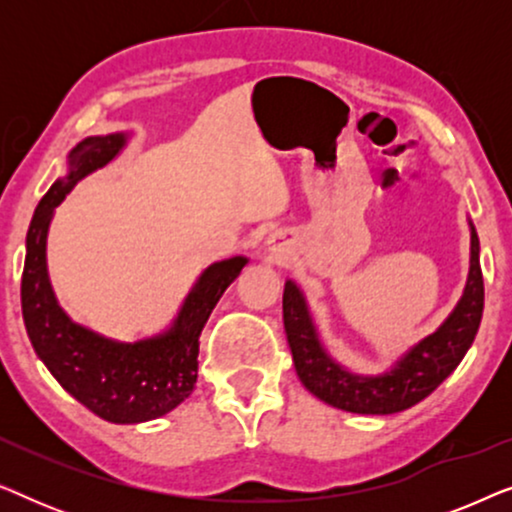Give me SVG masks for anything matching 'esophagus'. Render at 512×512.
<instances>
[{
    "instance_id": "obj_1",
    "label": "esophagus",
    "mask_w": 512,
    "mask_h": 512,
    "mask_svg": "<svg viewBox=\"0 0 512 512\" xmlns=\"http://www.w3.org/2000/svg\"><path fill=\"white\" fill-rule=\"evenodd\" d=\"M265 251L275 263H284L289 258L291 249H289V240L282 233H272L268 240H265Z\"/></svg>"
}]
</instances>
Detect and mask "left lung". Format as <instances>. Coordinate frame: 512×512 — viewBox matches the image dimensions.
<instances>
[{
  "label": "left lung",
  "instance_id": "1",
  "mask_svg": "<svg viewBox=\"0 0 512 512\" xmlns=\"http://www.w3.org/2000/svg\"><path fill=\"white\" fill-rule=\"evenodd\" d=\"M468 228H471V263L457 305L436 331L403 352L394 366L380 375L354 373L328 352L303 289L293 279H286L282 298L284 331L296 373L312 396L354 415H396L424 401L445 377L454 373L468 347L473 345L485 305L480 242L471 221Z\"/></svg>",
  "mask_w": 512,
  "mask_h": 512
}]
</instances>
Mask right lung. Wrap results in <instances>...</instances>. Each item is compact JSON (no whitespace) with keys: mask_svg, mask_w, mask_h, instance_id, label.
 <instances>
[{"mask_svg":"<svg viewBox=\"0 0 512 512\" xmlns=\"http://www.w3.org/2000/svg\"><path fill=\"white\" fill-rule=\"evenodd\" d=\"M130 137L128 130L86 137L69 151L67 174L48 188L34 209L20 284L23 319L34 352L69 396L111 424L151 422L193 394L202 328L223 291L249 263L247 256H233L207 265L186 293L172 324L135 342L95 333L62 310L46 261L55 207L81 179L118 158Z\"/></svg>","mask_w":512,"mask_h":512,"instance_id":"obj_1","label":"right lung"}]
</instances>
